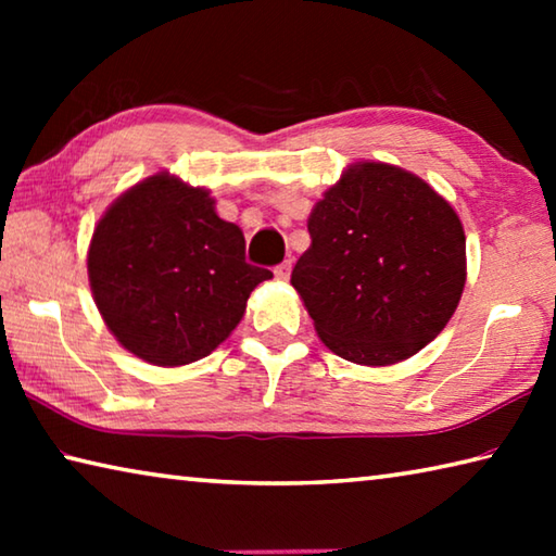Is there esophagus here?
Wrapping results in <instances>:
<instances>
[{"mask_svg": "<svg viewBox=\"0 0 556 556\" xmlns=\"http://www.w3.org/2000/svg\"><path fill=\"white\" fill-rule=\"evenodd\" d=\"M289 275H291V260H285V262H281V265L275 267V277H277V279L287 281Z\"/></svg>", "mask_w": 556, "mask_h": 556, "instance_id": "1", "label": "esophagus"}]
</instances>
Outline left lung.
<instances>
[{
  "instance_id": "obj_1",
  "label": "left lung",
  "mask_w": 556,
  "mask_h": 556,
  "mask_svg": "<svg viewBox=\"0 0 556 556\" xmlns=\"http://www.w3.org/2000/svg\"><path fill=\"white\" fill-rule=\"evenodd\" d=\"M291 271L316 333L357 365H394L444 331L466 285L456 211L419 176L357 162L308 215Z\"/></svg>"
}]
</instances>
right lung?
I'll return each instance as SVG.
<instances>
[{"label": "right lung", "mask_w": 556, "mask_h": 556, "mask_svg": "<svg viewBox=\"0 0 556 556\" xmlns=\"http://www.w3.org/2000/svg\"><path fill=\"white\" fill-rule=\"evenodd\" d=\"M88 279L112 336L162 368L213 353L269 269L244 262V235L205 188L154 174L110 205L92 232Z\"/></svg>", "instance_id": "1"}]
</instances>
